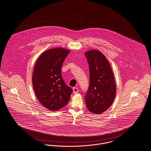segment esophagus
Listing matches in <instances>:
<instances>
[{
    "instance_id": "obj_1",
    "label": "esophagus",
    "mask_w": 151,
    "mask_h": 151,
    "mask_svg": "<svg viewBox=\"0 0 151 151\" xmlns=\"http://www.w3.org/2000/svg\"><path fill=\"white\" fill-rule=\"evenodd\" d=\"M73 93L76 94V93H77L78 92L79 89H78V88H77L76 87H74V88H73Z\"/></svg>"
}]
</instances>
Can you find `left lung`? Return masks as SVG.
Here are the masks:
<instances>
[{
    "label": "left lung",
    "mask_w": 151,
    "mask_h": 151,
    "mask_svg": "<svg viewBox=\"0 0 151 151\" xmlns=\"http://www.w3.org/2000/svg\"><path fill=\"white\" fill-rule=\"evenodd\" d=\"M89 67L90 83L85 97L88 110L100 114L112 105L116 95V83L110 63L100 51L85 53Z\"/></svg>",
    "instance_id": "obj_1"
}]
</instances>
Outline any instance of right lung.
I'll return each mask as SVG.
<instances>
[{
	"label": "right lung",
	"mask_w": 151,
	"mask_h": 151,
	"mask_svg": "<svg viewBox=\"0 0 151 151\" xmlns=\"http://www.w3.org/2000/svg\"><path fill=\"white\" fill-rule=\"evenodd\" d=\"M70 50L55 48L41 54L35 66L32 83L41 104L51 111L59 110L69 101L72 89L64 82L61 73L62 64Z\"/></svg>",
	"instance_id": "right-lung-1"
}]
</instances>
